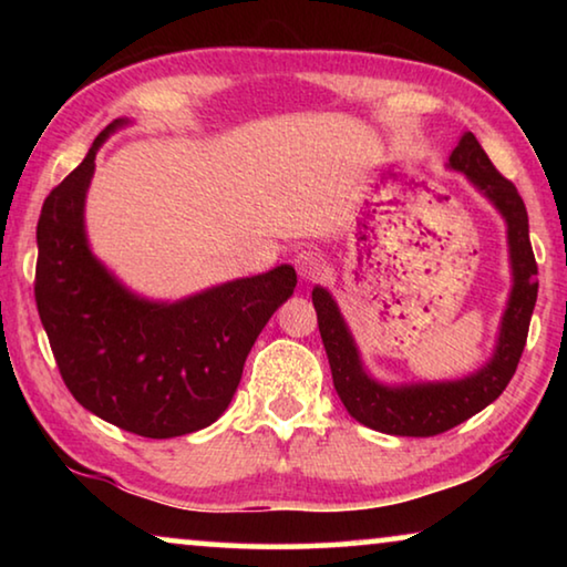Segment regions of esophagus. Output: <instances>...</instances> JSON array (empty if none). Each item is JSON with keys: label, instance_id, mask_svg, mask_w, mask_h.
Here are the masks:
<instances>
[{"label": "esophagus", "instance_id": "34e87169", "mask_svg": "<svg viewBox=\"0 0 567 567\" xmlns=\"http://www.w3.org/2000/svg\"><path fill=\"white\" fill-rule=\"evenodd\" d=\"M295 267L302 280H318L324 270V260L318 249H300V252L295 255Z\"/></svg>", "mask_w": 567, "mask_h": 567}]
</instances>
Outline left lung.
I'll return each instance as SVG.
<instances>
[{
  "label": "left lung",
  "instance_id": "left-lung-1",
  "mask_svg": "<svg viewBox=\"0 0 567 567\" xmlns=\"http://www.w3.org/2000/svg\"><path fill=\"white\" fill-rule=\"evenodd\" d=\"M450 169L467 175L505 217L507 247H511L513 290L501 320L495 352L487 364L473 375L450 382H417V385L390 388L372 380L362 368L360 352L334 305L332 295L322 287L312 290L324 352H328L334 390L350 415L378 433L402 437H430L460 425L475 412L503 395L515 375L517 362L527 340V328L537 300V265L527 235V209L511 179L495 169L491 157L480 147L473 132L460 137L450 155Z\"/></svg>",
  "mask_w": 567,
  "mask_h": 567
}]
</instances>
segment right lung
<instances>
[{
  "instance_id": "add662e5",
  "label": "right lung",
  "mask_w": 567,
  "mask_h": 567,
  "mask_svg": "<svg viewBox=\"0 0 567 567\" xmlns=\"http://www.w3.org/2000/svg\"><path fill=\"white\" fill-rule=\"evenodd\" d=\"M122 124H107L44 199L34 300L74 400L127 433L165 440L197 433L227 410L257 334L292 295L297 275L280 265L179 302L130 292L84 235L94 157Z\"/></svg>"
}]
</instances>
